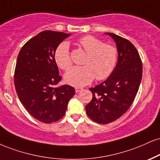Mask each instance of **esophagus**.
Masks as SVG:
<instances>
[{"instance_id":"obj_1","label":"esophagus","mask_w":160,"mask_h":160,"mask_svg":"<svg viewBox=\"0 0 160 160\" xmlns=\"http://www.w3.org/2000/svg\"><path fill=\"white\" fill-rule=\"evenodd\" d=\"M82 89H83V88H81V87H76V88H75V92L78 93V92H79L82 91Z\"/></svg>"}]
</instances>
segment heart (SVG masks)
Listing matches in <instances>:
<instances>
[{
    "label": "heart",
    "instance_id": "heart-1",
    "mask_svg": "<svg viewBox=\"0 0 160 160\" xmlns=\"http://www.w3.org/2000/svg\"><path fill=\"white\" fill-rule=\"evenodd\" d=\"M79 45L87 53L83 61L84 66L74 67L65 74V81L75 87L90 83L96 78L98 80L108 78L114 72L118 61V51L114 46L103 44L95 36H82ZM54 60L59 68L68 70L72 65L67 42H61L54 51Z\"/></svg>",
    "mask_w": 160,
    "mask_h": 160
}]
</instances>
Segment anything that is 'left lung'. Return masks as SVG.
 <instances>
[{
    "mask_svg": "<svg viewBox=\"0 0 160 160\" xmlns=\"http://www.w3.org/2000/svg\"><path fill=\"white\" fill-rule=\"evenodd\" d=\"M116 44L118 62L114 72L104 82L90 88L92 100L86 106L88 116L99 124H109L122 116L132 105L142 77L138 52L126 38L106 32Z\"/></svg>",
    "mask_w": 160,
    "mask_h": 160,
    "instance_id": "left-lung-1",
    "label": "left lung"
}]
</instances>
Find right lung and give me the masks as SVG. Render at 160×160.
Masks as SVG:
<instances>
[{
    "label": "right lung",
    "mask_w": 160,
    "mask_h": 160,
    "mask_svg": "<svg viewBox=\"0 0 160 160\" xmlns=\"http://www.w3.org/2000/svg\"><path fill=\"white\" fill-rule=\"evenodd\" d=\"M71 34L45 30L30 38L19 52L14 82L21 103L39 122L50 124L64 116L74 87L63 85L54 60V51Z\"/></svg>",
    "instance_id": "1"
}]
</instances>
